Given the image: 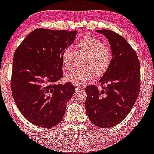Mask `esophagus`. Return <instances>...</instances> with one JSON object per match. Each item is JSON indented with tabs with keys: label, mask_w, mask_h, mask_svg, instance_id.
Returning <instances> with one entry per match:
<instances>
[{
	"label": "esophagus",
	"mask_w": 154,
	"mask_h": 154,
	"mask_svg": "<svg viewBox=\"0 0 154 154\" xmlns=\"http://www.w3.org/2000/svg\"><path fill=\"white\" fill-rule=\"evenodd\" d=\"M74 87H75L76 90L78 91V90H80V89H82V87L81 85H77V84H75L74 85Z\"/></svg>",
	"instance_id": "esophagus-1"
}]
</instances>
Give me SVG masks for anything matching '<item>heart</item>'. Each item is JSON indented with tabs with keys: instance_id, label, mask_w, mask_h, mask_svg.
I'll return each mask as SVG.
<instances>
[{
	"instance_id": "b5f03b06",
	"label": "heart",
	"mask_w": 154,
	"mask_h": 154,
	"mask_svg": "<svg viewBox=\"0 0 154 154\" xmlns=\"http://www.w3.org/2000/svg\"><path fill=\"white\" fill-rule=\"evenodd\" d=\"M76 51L84 53V58L80 69L72 70L66 75L65 80L74 84H84L96 77L105 74L110 68L112 62V53L109 47L102 41L91 36L81 38L76 44ZM75 54L71 47H66L61 54L63 68L70 71L73 67Z\"/></svg>"
}]
</instances>
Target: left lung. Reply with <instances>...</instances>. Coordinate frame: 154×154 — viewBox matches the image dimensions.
Returning <instances> with one entry per match:
<instances>
[{
  "mask_svg": "<svg viewBox=\"0 0 154 154\" xmlns=\"http://www.w3.org/2000/svg\"><path fill=\"white\" fill-rule=\"evenodd\" d=\"M108 39L112 53L110 68L96 85L85 88V107L91 122L98 127L119 124L132 109L140 90V68L137 55L123 36L110 30H97ZM107 84V87H103Z\"/></svg>",
  "mask_w": 154,
  "mask_h": 154,
  "instance_id": "8db88e82",
  "label": "left lung"
}]
</instances>
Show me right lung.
Returning a JSON list of instances; mask_svg holds the SVG:
<instances>
[{"mask_svg": "<svg viewBox=\"0 0 154 154\" xmlns=\"http://www.w3.org/2000/svg\"><path fill=\"white\" fill-rule=\"evenodd\" d=\"M77 30L38 28L15 50L11 88L17 107L36 126L51 128L63 119L75 92L72 82L57 85L63 77L61 54L73 43Z\"/></svg>", "mask_w": 154, "mask_h": 154, "instance_id": "1", "label": "right lung"}]
</instances>
